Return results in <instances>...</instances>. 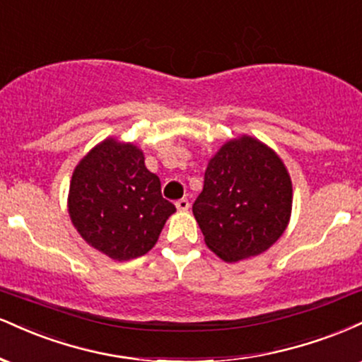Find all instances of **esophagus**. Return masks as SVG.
Returning <instances> with one entry per match:
<instances>
[{"mask_svg":"<svg viewBox=\"0 0 362 362\" xmlns=\"http://www.w3.org/2000/svg\"><path fill=\"white\" fill-rule=\"evenodd\" d=\"M176 208L180 211H186L189 208V202L186 198H181V199H177L176 202Z\"/></svg>","mask_w":362,"mask_h":362,"instance_id":"34e87169","label":"esophagus"}]
</instances>
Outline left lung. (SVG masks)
Instances as JSON below:
<instances>
[{"instance_id": "obj_1", "label": "left lung", "mask_w": 362, "mask_h": 362, "mask_svg": "<svg viewBox=\"0 0 362 362\" xmlns=\"http://www.w3.org/2000/svg\"><path fill=\"white\" fill-rule=\"evenodd\" d=\"M293 186L286 165L250 135L227 140L208 160L193 215L206 247L225 262L266 252L291 218Z\"/></svg>"}]
</instances>
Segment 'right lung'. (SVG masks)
<instances>
[{"label": "right lung", "instance_id": "add662e5", "mask_svg": "<svg viewBox=\"0 0 362 362\" xmlns=\"http://www.w3.org/2000/svg\"><path fill=\"white\" fill-rule=\"evenodd\" d=\"M144 160L135 144L108 137L72 173L67 194L71 222L88 245L113 261L147 254L176 211Z\"/></svg>", "mask_w": 362, "mask_h": 362}]
</instances>
